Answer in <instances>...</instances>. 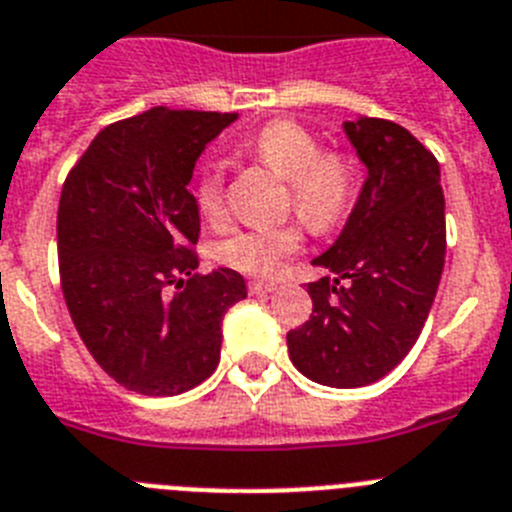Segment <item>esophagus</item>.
Listing matches in <instances>:
<instances>
[{
  "label": "esophagus",
  "instance_id": "obj_1",
  "mask_svg": "<svg viewBox=\"0 0 512 512\" xmlns=\"http://www.w3.org/2000/svg\"><path fill=\"white\" fill-rule=\"evenodd\" d=\"M275 288L278 286L270 281H250V293H255V296H260V293H273Z\"/></svg>",
  "mask_w": 512,
  "mask_h": 512
}]
</instances>
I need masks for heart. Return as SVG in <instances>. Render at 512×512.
I'll return each instance as SVG.
<instances>
[{
    "mask_svg": "<svg viewBox=\"0 0 512 512\" xmlns=\"http://www.w3.org/2000/svg\"><path fill=\"white\" fill-rule=\"evenodd\" d=\"M244 151L275 175L288 180L293 208L314 229H330L348 213L358 193V164L342 151H322L317 136L296 121H270L244 141ZM195 201L206 219L224 213V164L206 162ZM304 247L299 224L250 226L231 231L216 247V257L239 273L273 278L288 257Z\"/></svg>",
    "mask_w": 512,
    "mask_h": 512,
    "instance_id": "obj_1",
    "label": "heart"
}]
</instances>
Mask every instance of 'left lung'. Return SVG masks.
Wrapping results in <instances>:
<instances>
[{
	"mask_svg": "<svg viewBox=\"0 0 512 512\" xmlns=\"http://www.w3.org/2000/svg\"><path fill=\"white\" fill-rule=\"evenodd\" d=\"M366 164L361 195L330 250L314 265L311 317L288 332L306 379L358 389L397 368L433 306L446 262L441 167L407 128L381 118L342 123Z\"/></svg>",
	"mask_w": 512,
	"mask_h": 512,
	"instance_id": "obj_1",
	"label": "left lung"
}]
</instances>
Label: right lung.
Returning <instances> with one entry per match:
<instances>
[{
	"label": "right lung",
	"mask_w": 512,
	"mask_h": 512,
	"mask_svg": "<svg viewBox=\"0 0 512 512\" xmlns=\"http://www.w3.org/2000/svg\"><path fill=\"white\" fill-rule=\"evenodd\" d=\"M237 113L151 108L95 136L61 188L59 273L71 322L126 389L172 397L206 381L221 322L247 299L237 270L193 275V167ZM176 286L172 297L166 288Z\"/></svg>",
	"instance_id": "add662e5"
}]
</instances>
